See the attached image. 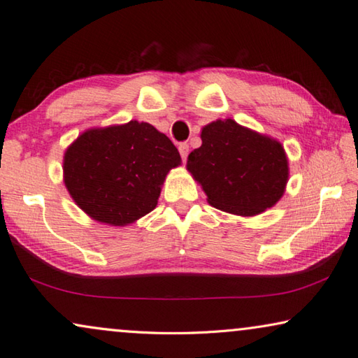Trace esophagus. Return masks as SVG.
Here are the masks:
<instances>
[{"label": "esophagus", "instance_id": "1", "mask_svg": "<svg viewBox=\"0 0 358 358\" xmlns=\"http://www.w3.org/2000/svg\"><path fill=\"white\" fill-rule=\"evenodd\" d=\"M179 152H180V157L182 160H185L188 156V145L187 143H179Z\"/></svg>", "mask_w": 358, "mask_h": 358}]
</instances>
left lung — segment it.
<instances>
[{
	"label": "left lung",
	"instance_id": "1",
	"mask_svg": "<svg viewBox=\"0 0 358 358\" xmlns=\"http://www.w3.org/2000/svg\"><path fill=\"white\" fill-rule=\"evenodd\" d=\"M202 145L188 154L187 170L207 194L208 204L240 217L273 207L285 192L288 160L278 140L217 120L202 127Z\"/></svg>",
	"mask_w": 358,
	"mask_h": 358
}]
</instances>
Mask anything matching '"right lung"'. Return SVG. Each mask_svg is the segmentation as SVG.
<instances>
[{"instance_id":"right-lung-1","label":"right lung","mask_w":358,"mask_h":358,"mask_svg":"<svg viewBox=\"0 0 358 358\" xmlns=\"http://www.w3.org/2000/svg\"><path fill=\"white\" fill-rule=\"evenodd\" d=\"M178 148L150 123L89 129L66 148L64 182L90 218L126 226L154 210Z\"/></svg>"}]
</instances>
